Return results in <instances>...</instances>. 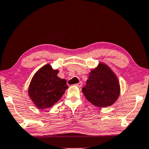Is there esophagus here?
Listing matches in <instances>:
<instances>
[{"label": "esophagus", "instance_id": "obj_1", "mask_svg": "<svg viewBox=\"0 0 149 149\" xmlns=\"http://www.w3.org/2000/svg\"><path fill=\"white\" fill-rule=\"evenodd\" d=\"M82 82H79V83H77V84H75V85H76L77 86H78V87H81V86H82Z\"/></svg>", "mask_w": 149, "mask_h": 149}]
</instances>
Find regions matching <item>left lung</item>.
Instances as JSON below:
<instances>
[{"instance_id": "obj_1", "label": "left lung", "mask_w": 149, "mask_h": 149, "mask_svg": "<svg viewBox=\"0 0 149 149\" xmlns=\"http://www.w3.org/2000/svg\"><path fill=\"white\" fill-rule=\"evenodd\" d=\"M82 91L93 105L107 107L116 101L120 90L116 74L106 64L100 63L89 73L86 86L82 88Z\"/></svg>"}]
</instances>
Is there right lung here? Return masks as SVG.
<instances>
[{"mask_svg": "<svg viewBox=\"0 0 149 149\" xmlns=\"http://www.w3.org/2000/svg\"><path fill=\"white\" fill-rule=\"evenodd\" d=\"M58 70L46 65L36 72L29 87V95L38 109L51 108L68 88L67 81L57 76Z\"/></svg>", "mask_w": 149, "mask_h": 149, "instance_id": "obj_1", "label": "right lung"}]
</instances>
